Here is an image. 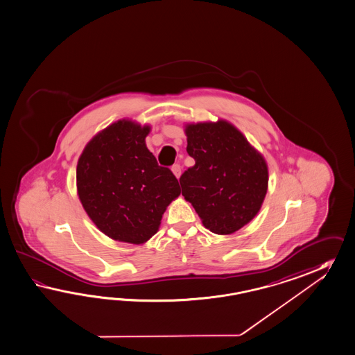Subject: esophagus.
Wrapping results in <instances>:
<instances>
[{
  "mask_svg": "<svg viewBox=\"0 0 355 355\" xmlns=\"http://www.w3.org/2000/svg\"><path fill=\"white\" fill-rule=\"evenodd\" d=\"M171 170H173V175L179 179L180 175H182V166L179 164H175L173 167H171Z\"/></svg>",
  "mask_w": 355,
  "mask_h": 355,
  "instance_id": "1",
  "label": "esophagus"
}]
</instances>
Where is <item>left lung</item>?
<instances>
[{
    "label": "left lung",
    "mask_w": 355,
    "mask_h": 355,
    "mask_svg": "<svg viewBox=\"0 0 355 355\" xmlns=\"http://www.w3.org/2000/svg\"><path fill=\"white\" fill-rule=\"evenodd\" d=\"M185 134L187 152L196 164L180 176L182 194L205 227L232 234L263 205L268 189L265 159L227 121L188 125Z\"/></svg>",
    "instance_id": "obj_1"
}]
</instances>
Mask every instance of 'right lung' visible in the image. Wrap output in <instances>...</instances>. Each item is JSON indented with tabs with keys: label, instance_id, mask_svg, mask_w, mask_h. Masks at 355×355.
<instances>
[{
	"label": "right lung",
	"instance_id": "1",
	"mask_svg": "<svg viewBox=\"0 0 355 355\" xmlns=\"http://www.w3.org/2000/svg\"><path fill=\"white\" fill-rule=\"evenodd\" d=\"M149 130L119 121L92 139L77 164V191L87 215L104 234L134 245L155 236L164 209L180 194L173 171L146 148Z\"/></svg>",
	"mask_w": 355,
	"mask_h": 355
}]
</instances>
